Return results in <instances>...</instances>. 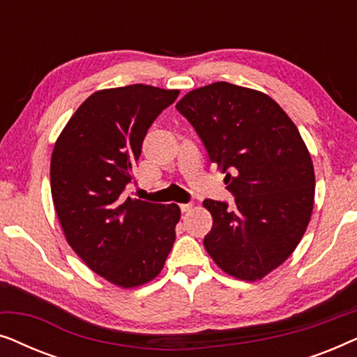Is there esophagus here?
Returning a JSON list of instances; mask_svg holds the SVG:
<instances>
[{
    "label": "esophagus",
    "instance_id": "esophagus-1",
    "mask_svg": "<svg viewBox=\"0 0 357 357\" xmlns=\"http://www.w3.org/2000/svg\"><path fill=\"white\" fill-rule=\"evenodd\" d=\"M192 208H193L192 203H182V204H180V209H182V213H188Z\"/></svg>",
    "mask_w": 357,
    "mask_h": 357
}]
</instances>
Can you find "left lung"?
I'll list each match as a JSON object with an SVG mask.
<instances>
[{
    "mask_svg": "<svg viewBox=\"0 0 357 357\" xmlns=\"http://www.w3.org/2000/svg\"><path fill=\"white\" fill-rule=\"evenodd\" d=\"M175 107L234 197L203 202L213 216L204 248L227 275L261 280L294 252L312 216L314 164L299 130L271 97L222 81Z\"/></svg>",
    "mask_w": 357,
    "mask_h": 357,
    "instance_id": "left-lung-1",
    "label": "left lung"
}]
</instances>
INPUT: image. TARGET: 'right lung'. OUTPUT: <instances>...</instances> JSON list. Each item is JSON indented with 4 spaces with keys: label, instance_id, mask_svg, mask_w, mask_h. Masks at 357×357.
Masks as SVG:
<instances>
[{
    "label": "right lung",
    "instance_id": "obj_1",
    "mask_svg": "<svg viewBox=\"0 0 357 357\" xmlns=\"http://www.w3.org/2000/svg\"><path fill=\"white\" fill-rule=\"evenodd\" d=\"M180 91L131 84L94 92L56 139L52 198L65 237L92 271L120 287L154 280L175 242L177 204L125 197L144 136Z\"/></svg>",
    "mask_w": 357,
    "mask_h": 357
}]
</instances>
